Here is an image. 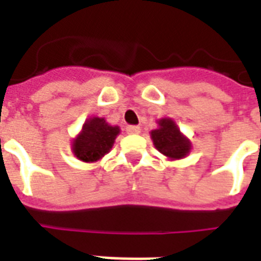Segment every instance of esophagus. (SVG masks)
I'll use <instances>...</instances> for the list:
<instances>
[{"mask_svg":"<svg viewBox=\"0 0 261 261\" xmlns=\"http://www.w3.org/2000/svg\"><path fill=\"white\" fill-rule=\"evenodd\" d=\"M125 131H127V134H138V133L141 131V128H140L138 125H128V127L125 128Z\"/></svg>","mask_w":261,"mask_h":261,"instance_id":"34e87169","label":"esophagus"}]
</instances>
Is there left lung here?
I'll return each instance as SVG.
<instances>
[{"label":"left lung","mask_w":261,"mask_h":261,"mask_svg":"<svg viewBox=\"0 0 261 261\" xmlns=\"http://www.w3.org/2000/svg\"><path fill=\"white\" fill-rule=\"evenodd\" d=\"M158 128L151 131L153 145L159 152L164 153L170 161L185 158L192 149L189 138L183 136L179 127L172 119H161Z\"/></svg>","instance_id":"obj_1"}]
</instances>
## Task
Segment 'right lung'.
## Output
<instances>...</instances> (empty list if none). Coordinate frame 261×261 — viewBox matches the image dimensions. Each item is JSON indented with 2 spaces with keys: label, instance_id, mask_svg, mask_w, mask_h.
I'll return each mask as SVG.
<instances>
[{
  "label": "right lung",
  "instance_id": "obj_1",
  "mask_svg": "<svg viewBox=\"0 0 261 261\" xmlns=\"http://www.w3.org/2000/svg\"><path fill=\"white\" fill-rule=\"evenodd\" d=\"M120 128L103 117H91L72 141V153L82 162H96L112 149Z\"/></svg>",
  "mask_w": 261,
  "mask_h": 261
}]
</instances>
